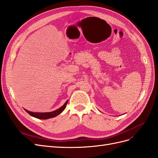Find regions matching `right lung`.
<instances>
[{"label": "right lung", "mask_w": 158, "mask_h": 158, "mask_svg": "<svg viewBox=\"0 0 158 158\" xmlns=\"http://www.w3.org/2000/svg\"><path fill=\"white\" fill-rule=\"evenodd\" d=\"M68 101H66V103L63 105V106L61 107H60L59 109L55 110L54 111H52V112H47V113H34V112H31L27 111V110L25 109V111L27 113H29L31 116L33 117H35L37 118H40V119H47V118H52V117H55L56 115H58V114H60L62 112H63L64 109L66 108V105H67Z\"/></svg>", "instance_id": "1"}]
</instances>
